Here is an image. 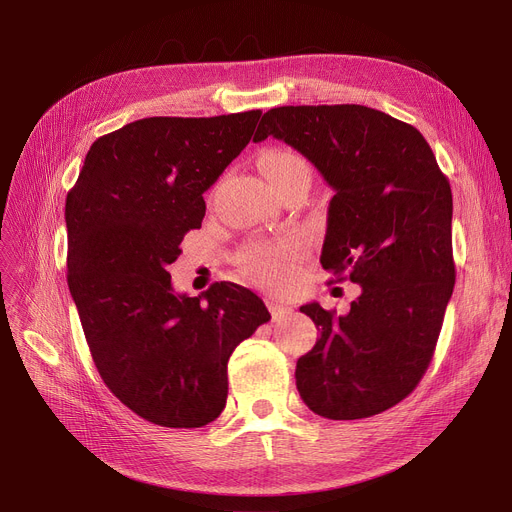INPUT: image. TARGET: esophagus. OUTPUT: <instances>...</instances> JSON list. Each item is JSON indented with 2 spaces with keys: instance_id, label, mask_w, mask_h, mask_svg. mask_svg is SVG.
<instances>
[{
  "instance_id": "1",
  "label": "esophagus",
  "mask_w": 512,
  "mask_h": 512,
  "mask_svg": "<svg viewBox=\"0 0 512 512\" xmlns=\"http://www.w3.org/2000/svg\"><path fill=\"white\" fill-rule=\"evenodd\" d=\"M267 309H270L274 321H280V319H284V317H288L292 313V307L282 305L278 301H267Z\"/></svg>"
}]
</instances>
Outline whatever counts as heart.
<instances>
[{
  "instance_id": "1",
  "label": "heart",
  "mask_w": 512,
  "mask_h": 512,
  "mask_svg": "<svg viewBox=\"0 0 512 512\" xmlns=\"http://www.w3.org/2000/svg\"><path fill=\"white\" fill-rule=\"evenodd\" d=\"M261 168L276 191L297 178H309L305 159L290 149H270L261 157ZM292 251L294 242H280L274 247H251L242 253V270L257 282L278 284L286 276V259Z\"/></svg>"
}]
</instances>
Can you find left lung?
I'll return each instance as SVG.
<instances>
[{
  "label": "left lung",
  "mask_w": 512,
  "mask_h": 512,
  "mask_svg": "<svg viewBox=\"0 0 512 512\" xmlns=\"http://www.w3.org/2000/svg\"><path fill=\"white\" fill-rule=\"evenodd\" d=\"M284 141L334 188L321 265L361 284L346 315L303 305L319 340L297 361L305 405L328 419L378 415L434 357L454 288L452 193L423 134L365 105H284L253 141Z\"/></svg>",
  "instance_id": "1"
}]
</instances>
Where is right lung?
Segmentation results:
<instances>
[{
  "label": "right lung",
  "instance_id": "add662e5",
  "mask_svg": "<svg viewBox=\"0 0 512 512\" xmlns=\"http://www.w3.org/2000/svg\"><path fill=\"white\" fill-rule=\"evenodd\" d=\"M261 110L143 118L99 137L66 197L68 288L105 386L139 417L203 427L228 396V359L270 311L249 288L176 294L168 265L205 215L203 193Z\"/></svg>",
  "mask_w": 512,
  "mask_h": 512
}]
</instances>
